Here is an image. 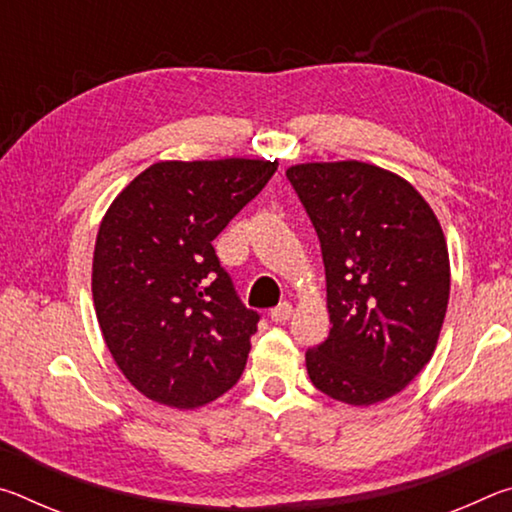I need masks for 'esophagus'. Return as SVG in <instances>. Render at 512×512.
I'll list each match as a JSON object with an SVG mask.
<instances>
[{"instance_id": "esophagus-1", "label": "esophagus", "mask_w": 512, "mask_h": 512, "mask_svg": "<svg viewBox=\"0 0 512 512\" xmlns=\"http://www.w3.org/2000/svg\"><path fill=\"white\" fill-rule=\"evenodd\" d=\"M291 314H293L291 302H280L275 309H271V320H275V323H287Z\"/></svg>"}]
</instances>
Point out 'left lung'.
<instances>
[{
  "label": "left lung",
  "instance_id": "left-lung-1",
  "mask_svg": "<svg viewBox=\"0 0 512 512\" xmlns=\"http://www.w3.org/2000/svg\"><path fill=\"white\" fill-rule=\"evenodd\" d=\"M323 250L329 329L311 384L352 406L384 402L427 366L449 300L443 228L395 173L366 162L287 169Z\"/></svg>",
  "mask_w": 512,
  "mask_h": 512
}]
</instances>
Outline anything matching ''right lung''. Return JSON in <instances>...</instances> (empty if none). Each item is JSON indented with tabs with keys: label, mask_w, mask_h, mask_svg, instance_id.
Wrapping results in <instances>:
<instances>
[{
	"label": "right lung",
	"mask_w": 512,
	"mask_h": 512,
	"mask_svg": "<svg viewBox=\"0 0 512 512\" xmlns=\"http://www.w3.org/2000/svg\"><path fill=\"white\" fill-rule=\"evenodd\" d=\"M277 171L266 160L158 162L101 221L92 296L112 359L153 402L196 409L246 368L259 314L212 241Z\"/></svg>",
	"instance_id": "right-lung-1"
}]
</instances>
